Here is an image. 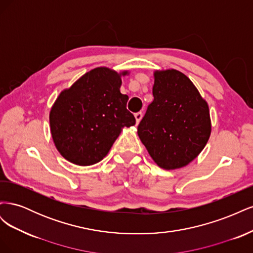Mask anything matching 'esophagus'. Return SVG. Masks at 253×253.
I'll use <instances>...</instances> for the list:
<instances>
[{
    "label": "esophagus",
    "instance_id": "obj_1",
    "mask_svg": "<svg viewBox=\"0 0 253 253\" xmlns=\"http://www.w3.org/2000/svg\"><path fill=\"white\" fill-rule=\"evenodd\" d=\"M141 118H142V113H141V112H138V113H136V114H135L136 125H138V124H139L140 120H141Z\"/></svg>",
    "mask_w": 253,
    "mask_h": 253
}]
</instances>
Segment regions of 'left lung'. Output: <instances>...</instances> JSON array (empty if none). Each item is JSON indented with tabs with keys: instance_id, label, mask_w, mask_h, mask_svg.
I'll use <instances>...</instances> for the list:
<instances>
[{
	"instance_id": "left-lung-1",
	"label": "left lung",
	"mask_w": 253,
	"mask_h": 253,
	"mask_svg": "<svg viewBox=\"0 0 253 253\" xmlns=\"http://www.w3.org/2000/svg\"><path fill=\"white\" fill-rule=\"evenodd\" d=\"M153 100L138 126V136L165 170L179 169L203 151L211 134L208 103L186 75L154 73Z\"/></svg>"
}]
</instances>
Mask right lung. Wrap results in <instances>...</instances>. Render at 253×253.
<instances>
[{"instance_id":"1","label":"right lung","mask_w":253,"mask_h":253,"mask_svg":"<svg viewBox=\"0 0 253 253\" xmlns=\"http://www.w3.org/2000/svg\"><path fill=\"white\" fill-rule=\"evenodd\" d=\"M126 74L97 67L61 91L50 110L49 124L56 148L68 162L99 163L121 128L135 125L134 115L126 110L128 97L120 93L121 76Z\"/></svg>"}]
</instances>
